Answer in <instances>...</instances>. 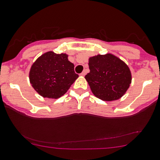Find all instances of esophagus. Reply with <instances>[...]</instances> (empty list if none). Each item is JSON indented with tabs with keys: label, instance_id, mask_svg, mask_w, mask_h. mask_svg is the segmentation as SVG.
<instances>
[{
	"label": "esophagus",
	"instance_id": "34e87169",
	"mask_svg": "<svg viewBox=\"0 0 160 160\" xmlns=\"http://www.w3.org/2000/svg\"><path fill=\"white\" fill-rule=\"evenodd\" d=\"M86 73H87V72L85 70H83V72H81V73H80V76H82V77H84L85 75H86Z\"/></svg>",
	"mask_w": 160,
	"mask_h": 160
}]
</instances>
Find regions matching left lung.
I'll return each instance as SVG.
<instances>
[{"label": "left lung", "mask_w": 160, "mask_h": 160, "mask_svg": "<svg viewBox=\"0 0 160 160\" xmlns=\"http://www.w3.org/2000/svg\"><path fill=\"white\" fill-rule=\"evenodd\" d=\"M90 72L85 76L91 91L99 99L111 102L119 99L131 83L128 65L112 54L90 57Z\"/></svg>", "instance_id": "8db88e82"}]
</instances>
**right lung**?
I'll return each mask as SVG.
<instances>
[{
  "mask_svg": "<svg viewBox=\"0 0 160 160\" xmlns=\"http://www.w3.org/2000/svg\"><path fill=\"white\" fill-rule=\"evenodd\" d=\"M29 82L41 96L59 98L64 95L79 76L68 55L48 52L39 57L30 68Z\"/></svg>",
  "mask_w": 160,
  "mask_h": 160,
  "instance_id": "1",
  "label": "right lung"
}]
</instances>
